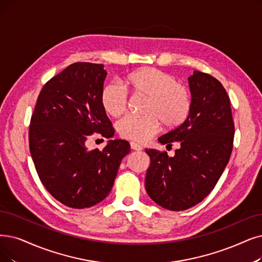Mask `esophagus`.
Segmentation results:
<instances>
[{
    "instance_id": "1",
    "label": "esophagus",
    "mask_w": 262,
    "mask_h": 262,
    "mask_svg": "<svg viewBox=\"0 0 262 262\" xmlns=\"http://www.w3.org/2000/svg\"><path fill=\"white\" fill-rule=\"evenodd\" d=\"M130 146H131V149H133V150H142L143 149L142 146L135 142H131Z\"/></svg>"
}]
</instances>
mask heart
Wrapping results in <instances>:
<instances>
[{"label":"heart","mask_w":262,"mask_h":262,"mask_svg":"<svg viewBox=\"0 0 262 262\" xmlns=\"http://www.w3.org/2000/svg\"><path fill=\"white\" fill-rule=\"evenodd\" d=\"M124 86L133 96L145 98L143 116H127L116 123L118 134L125 140L146 142L160 130L161 124L165 129H176L189 116L190 89L170 73L142 68L124 77ZM101 104L108 116L119 117L128 108V93L116 83H107L101 91Z\"/></svg>","instance_id":"obj_1"}]
</instances>
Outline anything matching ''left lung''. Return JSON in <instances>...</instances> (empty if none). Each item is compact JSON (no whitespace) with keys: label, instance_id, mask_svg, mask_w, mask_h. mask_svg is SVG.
I'll return each mask as SVG.
<instances>
[{"label":"left lung","instance_id":"1","mask_svg":"<svg viewBox=\"0 0 262 262\" xmlns=\"http://www.w3.org/2000/svg\"><path fill=\"white\" fill-rule=\"evenodd\" d=\"M188 81L192 99L189 116L158 139L171 148L179 142L180 148L174 157L146 149L150 157L146 191L158 205L177 212L200 203L214 189L231 156L234 138L230 99L222 82L199 71Z\"/></svg>","mask_w":262,"mask_h":262}]
</instances>
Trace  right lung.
<instances>
[{"mask_svg":"<svg viewBox=\"0 0 262 262\" xmlns=\"http://www.w3.org/2000/svg\"><path fill=\"white\" fill-rule=\"evenodd\" d=\"M103 64L75 62L41 88L29 127L37 175L56 200L72 208L107 196L130 144L111 140L102 150L86 146L93 133L111 139L115 130L101 104Z\"/></svg>","mask_w":262,"mask_h":262,"instance_id":"obj_1","label":"right lung"}]
</instances>
